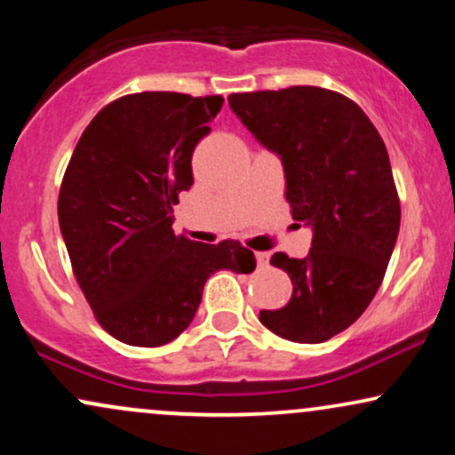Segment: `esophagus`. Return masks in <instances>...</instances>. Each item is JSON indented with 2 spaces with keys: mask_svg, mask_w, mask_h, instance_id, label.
<instances>
[{
  "mask_svg": "<svg viewBox=\"0 0 455 455\" xmlns=\"http://www.w3.org/2000/svg\"><path fill=\"white\" fill-rule=\"evenodd\" d=\"M257 263H259V267H267L269 254L267 252H257Z\"/></svg>",
  "mask_w": 455,
  "mask_h": 455,
  "instance_id": "obj_1",
  "label": "esophagus"
}]
</instances>
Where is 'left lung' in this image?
Segmentation results:
<instances>
[{
	"mask_svg": "<svg viewBox=\"0 0 455 455\" xmlns=\"http://www.w3.org/2000/svg\"><path fill=\"white\" fill-rule=\"evenodd\" d=\"M228 104L280 156L293 220L312 227L306 259L271 257L293 295L280 310H260V323L291 342H325L363 315L398 239L387 148L351 98L323 87L231 93Z\"/></svg>",
	"mask_w": 455,
	"mask_h": 455,
	"instance_id": "8db88e82",
	"label": "left lung"
}]
</instances>
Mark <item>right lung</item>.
I'll return each mask as SVG.
<instances>
[{"label":"right lung","mask_w":455,"mask_h":455,"mask_svg":"<svg viewBox=\"0 0 455 455\" xmlns=\"http://www.w3.org/2000/svg\"><path fill=\"white\" fill-rule=\"evenodd\" d=\"M224 98L140 92L92 119L61 180L57 216L72 271L100 327L132 347H162L190 325L218 269L250 274L235 239L198 243L173 231L190 190L192 151Z\"/></svg>","instance_id":"add662e5"}]
</instances>
